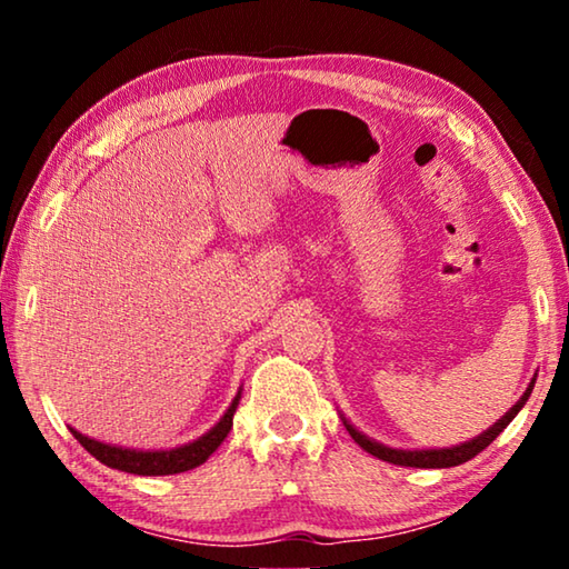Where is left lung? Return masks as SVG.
<instances>
[{"label":"left lung","instance_id":"1","mask_svg":"<svg viewBox=\"0 0 569 569\" xmlns=\"http://www.w3.org/2000/svg\"><path fill=\"white\" fill-rule=\"evenodd\" d=\"M535 387V379L529 383V389L525 391V397L519 399L512 409H509L502 419H499L495 427H489L485 435H479L477 439L467 441V445H459V447H451V449H421V451H403V449H389L379 445V441H371L369 437H363L361 431H356L349 421L346 423V429H349V435L353 437L356 445H359L363 451H369L371 457L389 461V465H399V467H419V469H445V467H457V465H465L471 457H477L481 449H487L492 441L502 435L507 429V423L517 417V411L525 407V401L529 399V393H532Z\"/></svg>","mask_w":569,"mask_h":569}]
</instances>
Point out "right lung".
<instances>
[{
  "label": "right lung",
  "instance_id": "1",
  "mask_svg": "<svg viewBox=\"0 0 569 569\" xmlns=\"http://www.w3.org/2000/svg\"><path fill=\"white\" fill-rule=\"evenodd\" d=\"M238 401H240V393L233 399V403H230L228 411L223 413V419H220L216 427L208 431V435H203L196 441H190V445H186V447L168 449V451H134V449L110 447V445H102V441L84 437L74 429H72V435L94 459L112 469L130 471V475H142V477L180 475V471H188V469H196L203 465V461L213 455L220 445H223V439L228 437L230 427H233V413L238 409Z\"/></svg>",
  "mask_w": 569,
  "mask_h": 569
}]
</instances>
